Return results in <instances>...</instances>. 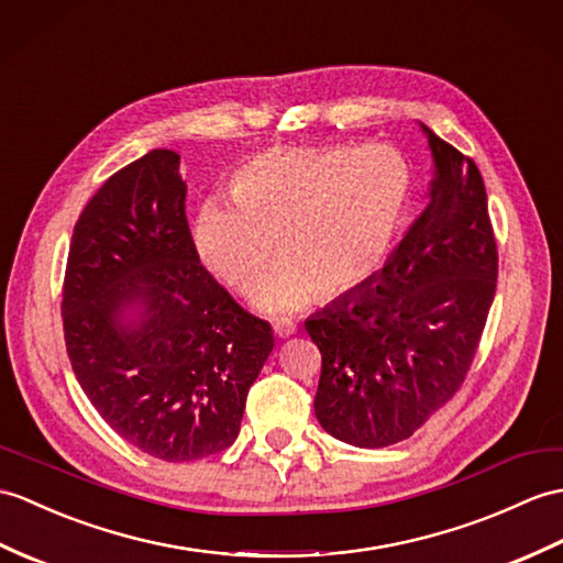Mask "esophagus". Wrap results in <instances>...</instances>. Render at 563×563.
I'll return each mask as SVG.
<instances>
[{"mask_svg":"<svg viewBox=\"0 0 563 563\" xmlns=\"http://www.w3.org/2000/svg\"><path fill=\"white\" fill-rule=\"evenodd\" d=\"M295 331H297V325L292 321H278L276 325H273V333H276L278 338H290Z\"/></svg>","mask_w":563,"mask_h":563,"instance_id":"1","label":"esophagus"}]
</instances>
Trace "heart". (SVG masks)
Returning <instances> with one entry per match:
<instances>
[{"label": "heart", "instance_id": "obj_1", "mask_svg": "<svg viewBox=\"0 0 563 563\" xmlns=\"http://www.w3.org/2000/svg\"><path fill=\"white\" fill-rule=\"evenodd\" d=\"M232 196L208 199L196 218L199 254L220 280L250 290L271 317L338 297L384 264L410 199V169L386 146H299L238 169Z\"/></svg>", "mask_w": 563, "mask_h": 563}]
</instances>
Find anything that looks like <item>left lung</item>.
<instances>
[{"label": "left lung", "mask_w": 563, "mask_h": 563, "mask_svg": "<svg viewBox=\"0 0 563 563\" xmlns=\"http://www.w3.org/2000/svg\"><path fill=\"white\" fill-rule=\"evenodd\" d=\"M429 201L386 266L305 321L321 352L319 424L357 449L412 437L465 382L499 276L477 165L422 124Z\"/></svg>", "instance_id": "1"}]
</instances>
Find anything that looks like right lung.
Segmentation results:
<instances>
[{
	"mask_svg": "<svg viewBox=\"0 0 563 563\" xmlns=\"http://www.w3.org/2000/svg\"><path fill=\"white\" fill-rule=\"evenodd\" d=\"M179 155L114 173L78 216L62 287L71 369L117 434L167 463L232 446L273 350L196 252Z\"/></svg>",
	"mask_w": 563,
	"mask_h": 563,
	"instance_id": "right-lung-1",
	"label": "right lung"
}]
</instances>
